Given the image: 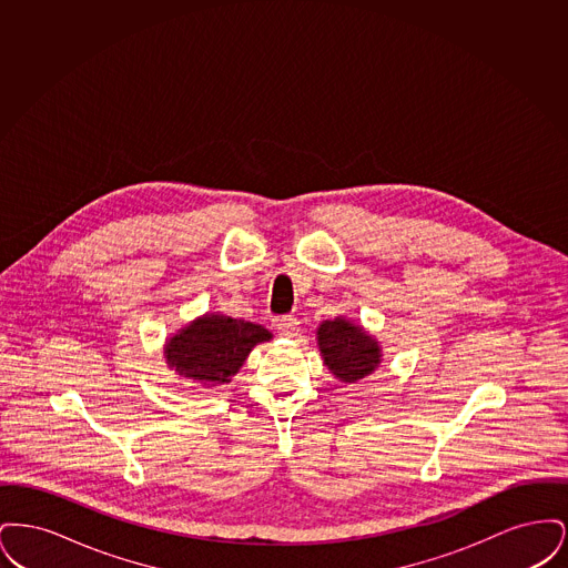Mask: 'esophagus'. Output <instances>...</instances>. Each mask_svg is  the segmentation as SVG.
<instances>
[{
  "label": "esophagus",
  "mask_w": 568,
  "mask_h": 568,
  "mask_svg": "<svg viewBox=\"0 0 568 568\" xmlns=\"http://www.w3.org/2000/svg\"><path fill=\"white\" fill-rule=\"evenodd\" d=\"M276 332L283 338H294V336H297V332H300V322H297L294 315H283L281 320H276Z\"/></svg>",
  "instance_id": "1"
}]
</instances>
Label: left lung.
Wrapping results in <instances>:
<instances>
[{
	"mask_svg": "<svg viewBox=\"0 0 568 568\" xmlns=\"http://www.w3.org/2000/svg\"><path fill=\"white\" fill-rule=\"evenodd\" d=\"M317 345L324 355L325 366L343 383L368 377L381 364L377 341L366 334L362 325L352 324L345 317L327 320L320 325Z\"/></svg>",
	"mask_w": 568,
	"mask_h": 568,
	"instance_id": "left-lung-1",
	"label": "left lung"
}]
</instances>
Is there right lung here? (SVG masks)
<instances>
[{
	"label": "right lung",
	"instance_id": "1",
	"mask_svg": "<svg viewBox=\"0 0 568 568\" xmlns=\"http://www.w3.org/2000/svg\"><path fill=\"white\" fill-rule=\"evenodd\" d=\"M271 338L264 325L206 313L170 336L163 355L179 377L216 387L230 383L251 349Z\"/></svg>",
	"mask_w": 568,
	"mask_h": 568
}]
</instances>
